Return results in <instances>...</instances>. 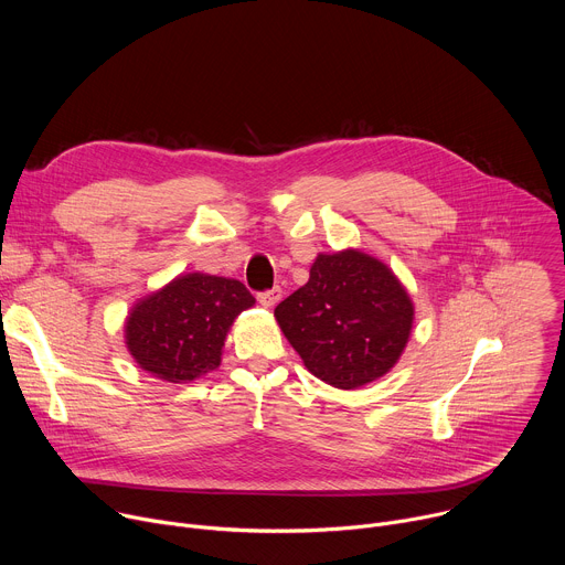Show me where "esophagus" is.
I'll list each match as a JSON object with an SVG mask.
<instances>
[{
	"mask_svg": "<svg viewBox=\"0 0 565 565\" xmlns=\"http://www.w3.org/2000/svg\"><path fill=\"white\" fill-rule=\"evenodd\" d=\"M281 299V288H273V290H264L257 295V301L264 306V308H273L277 301Z\"/></svg>",
	"mask_w": 565,
	"mask_h": 565,
	"instance_id": "34e87169",
	"label": "esophagus"
}]
</instances>
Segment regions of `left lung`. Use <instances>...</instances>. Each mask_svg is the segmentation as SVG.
<instances>
[{
    "label": "left lung",
    "mask_w": 565,
    "mask_h": 565,
    "mask_svg": "<svg viewBox=\"0 0 565 565\" xmlns=\"http://www.w3.org/2000/svg\"><path fill=\"white\" fill-rule=\"evenodd\" d=\"M275 317L306 369L338 388L382 377L405 351L414 303L395 275L360 250L319 255Z\"/></svg>",
    "instance_id": "left-lung-1"
}]
</instances>
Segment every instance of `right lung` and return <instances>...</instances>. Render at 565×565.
Returning <instances> with one entry per match:
<instances>
[{
    "instance_id": "obj_1",
    "label": "right lung",
    "mask_w": 565,
    "mask_h": 565,
    "mask_svg": "<svg viewBox=\"0 0 565 565\" xmlns=\"http://www.w3.org/2000/svg\"><path fill=\"white\" fill-rule=\"evenodd\" d=\"M255 303L250 290L214 275H183L142 301L125 327L127 349L147 373L190 382L221 364V349L234 317Z\"/></svg>"
}]
</instances>
